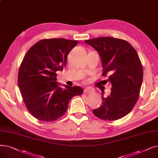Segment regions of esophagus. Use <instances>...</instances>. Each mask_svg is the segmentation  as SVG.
Masks as SVG:
<instances>
[{"mask_svg": "<svg viewBox=\"0 0 158 158\" xmlns=\"http://www.w3.org/2000/svg\"><path fill=\"white\" fill-rule=\"evenodd\" d=\"M84 92H85V94H91L92 92V90L90 88H86L84 90Z\"/></svg>", "mask_w": 158, "mask_h": 158, "instance_id": "obj_1", "label": "esophagus"}]
</instances>
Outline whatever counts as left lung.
<instances>
[{
    "instance_id": "8db88e82",
    "label": "left lung",
    "mask_w": 158,
    "mask_h": 158,
    "mask_svg": "<svg viewBox=\"0 0 158 158\" xmlns=\"http://www.w3.org/2000/svg\"><path fill=\"white\" fill-rule=\"evenodd\" d=\"M98 52L103 67L102 75L110 73L106 83L111 93L102 95L101 106L93 110L99 119H119L132 111L139 97L143 72L141 60L134 48L127 40L111 37L85 40Z\"/></svg>"
}]
</instances>
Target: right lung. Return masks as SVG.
I'll list each match as a JSON object with an SVG mask.
<instances>
[{
  "mask_svg": "<svg viewBox=\"0 0 158 158\" xmlns=\"http://www.w3.org/2000/svg\"><path fill=\"white\" fill-rule=\"evenodd\" d=\"M77 40L62 38L42 39L27 52L20 64L18 85L28 112L39 121L52 122L63 116L75 95L83 89L59 86L56 72L63 71L68 53Z\"/></svg>",
  "mask_w": 158,
  "mask_h": 158,
  "instance_id": "add662e5",
  "label": "right lung"
}]
</instances>
